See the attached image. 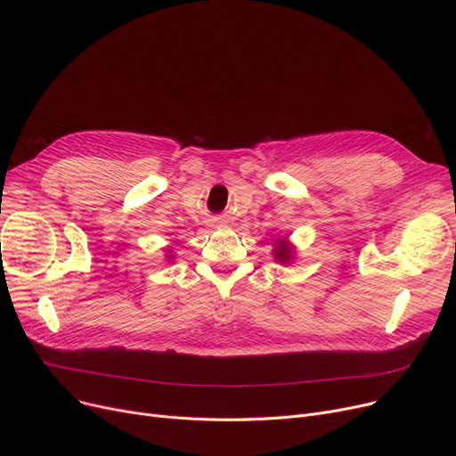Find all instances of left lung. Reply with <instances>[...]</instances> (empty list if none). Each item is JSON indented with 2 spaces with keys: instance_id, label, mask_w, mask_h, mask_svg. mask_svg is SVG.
<instances>
[{
  "instance_id": "8db88e82",
  "label": "left lung",
  "mask_w": 456,
  "mask_h": 456,
  "mask_svg": "<svg viewBox=\"0 0 456 456\" xmlns=\"http://www.w3.org/2000/svg\"><path fill=\"white\" fill-rule=\"evenodd\" d=\"M272 255H273V258L277 262H281V265H290V262L296 260L297 248L286 236L284 238H277V240L273 242Z\"/></svg>"
}]
</instances>
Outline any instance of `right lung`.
<instances>
[{
  "instance_id": "right-lung-1",
  "label": "right lung",
  "mask_w": 456,
  "mask_h": 456,
  "mask_svg": "<svg viewBox=\"0 0 456 456\" xmlns=\"http://www.w3.org/2000/svg\"><path fill=\"white\" fill-rule=\"evenodd\" d=\"M164 256H166V260H167V262H172L175 255H172V251H170V249H166V255H164Z\"/></svg>"
}]
</instances>
